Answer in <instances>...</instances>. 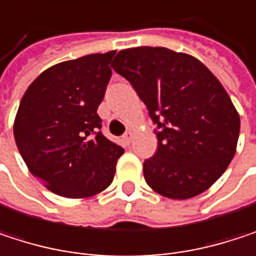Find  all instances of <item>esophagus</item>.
Masks as SVG:
<instances>
[{"label":"esophagus","instance_id":"34e87169","mask_svg":"<svg viewBox=\"0 0 256 256\" xmlns=\"http://www.w3.org/2000/svg\"><path fill=\"white\" fill-rule=\"evenodd\" d=\"M132 139H133V133H132V132H128V133L123 136V139H122V140H123V144H124V145H130Z\"/></svg>","mask_w":256,"mask_h":256}]
</instances>
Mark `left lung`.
Returning a JSON list of instances; mask_svg holds the SVG:
<instances>
[{"instance_id":"1","label":"left lung","mask_w":256,"mask_h":256,"mask_svg":"<svg viewBox=\"0 0 256 256\" xmlns=\"http://www.w3.org/2000/svg\"><path fill=\"white\" fill-rule=\"evenodd\" d=\"M130 81L157 124V152L144 178L156 192L185 200L210 188L237 148L240 116L228 93L197 58L166 47L118 52L112 65Z\"/></svg>"}]
</instances>
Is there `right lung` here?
I'll list each match as a JSON object with an SVG mask.
<instances>
[{"instance_id":"add662e5","label":"right lung","mask_w":256,"mask_h":256,"mask_svg":"<svg viewBox=\"0 0 256 256\" xmlns=\"http://www.w3.org/2000/svg\"><path fill=\"white\" fill-rule=\"evenodd\" d=\"M116 50L56 64L25 92L13 124L29 172L52 192L87 198L106 190L124 150L100 132V105Z\"/></svg>"}]
</instances>
